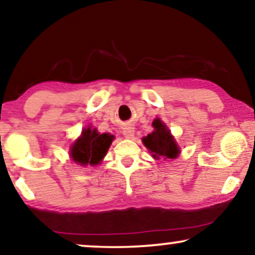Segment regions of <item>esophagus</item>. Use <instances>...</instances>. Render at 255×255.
<instances>
[{"label":"esophagus","mask_w":255,"mask_h":255,"mask_svg":"<svg viewBox=\"0 0 255 255\" xmlns=\"http://www.w3.org/2000/svg\"><path fill=\"white\" fill-rule=\"evenodd\" d=\"M123 134H124L127 138H132V137H133V134H134V128H131V127L124 128Z\"/></svg>","instance_id":"1"}]
</instances>
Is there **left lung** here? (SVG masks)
Returning <instances> with one entry per match:
<instances>
[{
  "label": "left lung",
  "mask_w": 255,
  "mask_h": 255,
  "mask_svg": "<svg viewBox=\"0 0 255 255\" xmlns=\"http://www.w3.org/2000/svg\"><path fill=\"white\" fill-rule=\"evenodd\" d=\"M154 131L142 138V142L152 152L154 158L163 156L165 159H175L180 154V149L165 124L159 118L153 122Z\"/></svg>",
  "instance_id": "8db88e82"
}]
</instances>
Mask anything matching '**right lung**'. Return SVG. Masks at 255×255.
<instances>
[{
  "mask_svg": "<svg viewBox=\"0 0 255 255\" xmlns=\"http://www.w3.org/2000/svg\"><path fill=\"white\" fill-rule=\"evenodd\" d=\"M114 135L99 133L96 128H85L81 137L73 145L71 155L73 161L81 166L99 165L109 149Z\"/></svg>",
  "mask_w": 255,
  "mask_h": 255,
  "instance_id": "obj_1",
  "label": "right lung"
}]
</instances>
